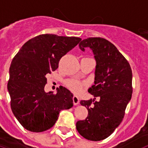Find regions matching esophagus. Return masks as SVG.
<instances>
[{
    "mask_svg": "<svg viewBox=\"0 0 148 148\" xmlns=\"http://www.w3.org/2000/svg\"><path fill=\"white\" fill-rule=\"evenodd\" d=\"M73 101L74 105H77V104H79V99L77 96H75V95H74L73 97Z\"/></svg>",
    "mask_w": 148,
    "mask_h": 148,
    "instance_id": "1",
    "label": "esophagus"
}]
</instances>
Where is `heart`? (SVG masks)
<instances>
[{"label":"heart","instance_id":"b5f03b06","mask_svg":"<svg viewBox=\"0 0 148 148\" xmlns=\"http://www.w3.org/2000/svg\"><path fill=\"white\" fill-rule=\"evenodd\" d=\"M65 84L68 89H70L72 92L75 94H79L82 92V90L87 86V83L85 82H81L75 79H70L65 82Z\"/></svg>","mask_w":148,"mask_h":148}]
</instances>
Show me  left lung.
<instances>
[{
  "label": "left lung",
  "instance_id": "1",
  "mask_svg": "<svg viewBox=\"0 0 148 148\" xmlns=\"http://www.w3.org/2000/svg\"><path fill=\"white\" fill-rule=\"evenodd\" d=\"M90 47L96 61L94 85L88 92L99 101L82 100L88 116L78 121L76 129L84 138L101 141L113 133L125 116L131 99L132 70L130 64L117 48L102 38H89L82 40L79 48Z\"/></svg>",
  "mask_w": 148,
  "mask_h": 148
}]
</instances>
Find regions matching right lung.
<instances>
[{"mask_svg": "<svg viewBox=\"0 0 148 148\" xmlns=\"http://www.w3.org/2000/svg\"><path fill=\"white\" fill-rule=\"evenodd\" d=\"M82 38L44 34L29 40L13 58L7 89L11 109L23 127L43 132L56 124L61 110L73 106V95L65 87L46 92V75L58 67L61 57Z\"/></svg>", "mask_w": 148, "mask_h": 148, "instance_id": "add662e5", "label": "right lung"}]
</instances>
